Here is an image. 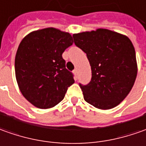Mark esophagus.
<instances>
[{"instance_id": "34e87169", "label": "esophagus", "mask_w": 146, "mask_h": 146, "mask_svg": "<svg viewBox=\"0 0 146 146\" xmlns=\"http://www.w3.org/2000/svg\"><path fill=\"white\" fill-rule=\"evenodd\" d=\"M73 73L75 74V75H77V69H75L73 70Z\"/></svg>"}]
</instances>
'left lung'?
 Segmentation results:
<instances>
[{
  "mask_svg": "<svg viewBox=\"0 0 146 146\" xmlns=\"http://www.w3.org/2000/svg\"><path fill=\"white\" fill-rule=\"evenodd\" d=\"M74 43L87 55L92 78L81 86L84 99L106 110L118 106L134 85L137 63L134 46L127 36L106 29L74 33Z\"/></svg>",
  "mask_w": 146,
  "mask_h": 146,
  "instance_id": "left-lung-1",
  "label": "left lung"
}]
</instances>
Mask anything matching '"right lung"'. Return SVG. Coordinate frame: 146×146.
<instances>
[{
  "label": "right lung",
  "instance_id": "1",
  "mask_svg": "<svg viewBox=\"0 0 146 146\" xmlns=\"http://www.w3.org/2000/svg\"><path fill=\"white\" fill-rule=\"evenodd\" d=\"M73 36L56 28L35 30L24 37L15 56V75L24 98L38 109H50L74 83L62 53Z\"/></svg>",
  "mask_w": 146,
  "mask_h": 146
}]
</instances>
